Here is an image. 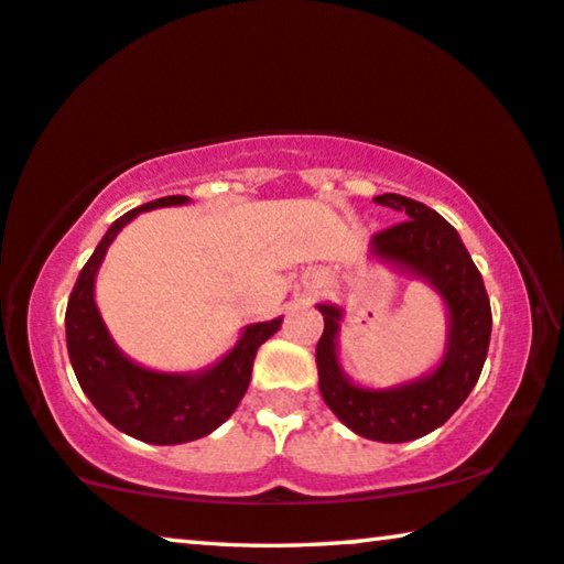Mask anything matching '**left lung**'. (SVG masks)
Segmentation results:
<instances>
[{
    "label": "left lung",
    "mask_w": 564,
    "mask_h": 564,
    "mask_svg": "<svg viewBox=\"0 0 564 564\" xmlns=\"http://www.w3.org/2000/svg\"><path fill=\"white\" fill-rule=\"evenodd\" d=\"M373 200L399 210L406 221L373 236L371 257L424 280L445 302V354L435 369L414 381L391 389L358 387L338 361L343 310L323 302L317 305L325 321L315 348L317 379L325 404L356 435L377 443H410L451 420L476 387L491 343V302L458 231L437 210L397 193Z\"/></svg>",
    "instance_id": "obj_1"
}]
</instances>
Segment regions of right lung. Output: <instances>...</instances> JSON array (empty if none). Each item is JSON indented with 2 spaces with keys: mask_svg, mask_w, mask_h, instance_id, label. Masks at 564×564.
Returning <instances> with one entry per match:
<instances>
[{
  "mask_svg": "<svg viewBox=\"0 0 564 564\" xmlns=\"http://www.w3.org/2000/svg\"><path fill=\"white\" fill-rule=\"evenodd\" d=\"M185 203H191L187 195H167L117 218L80 269L65 310V343L84 394L113 427L150 445L191 443L221 427L247 394L259 346L282 325V317L247 325L221 361L191 373L144 369L121 354L96 307V272L109 243L132 218L144 210Z\"/></svg>",
  "mask_w": 564,
  "mask_h": 564,
  "instance_id": "obj_1",
  "label": "right lung"
}]
</instances>
